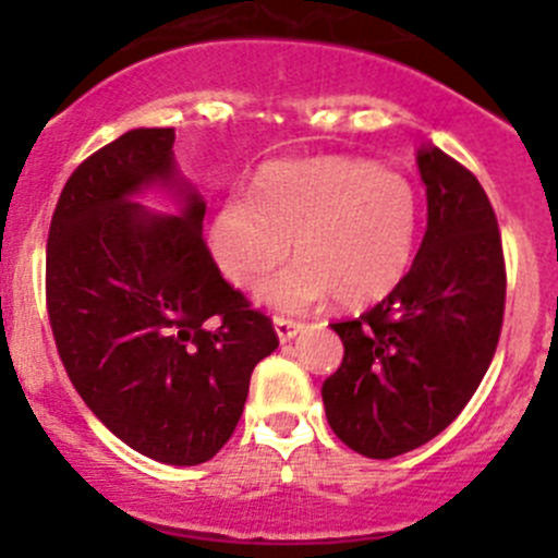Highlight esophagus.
Listing matches in <instances>:
<instances>
[{
	"label": "esophagus",
	"instance_id": "1",
	"mask_svg": "<svg viewBox=\"0 0 558 558\" xmlns=\"http://www.w3.org/2000/svg\"><path fill=\"white\" fill-rule=\"evenodd\" d=\"M302 329H305V324H302V320L280 318V315L275 318V335H278L280 342H291L296 335H300Z\"/></svg>",
	"mask_w": 558,
	"mask_h": 558
}]
</instances>
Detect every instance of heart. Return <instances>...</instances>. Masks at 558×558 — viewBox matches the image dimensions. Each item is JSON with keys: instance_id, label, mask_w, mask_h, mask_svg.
Returning a JSON list of instances; mask_svg holds the SVG:
<instances>
[{"instance_id": "heart-1", "label": "heart", "mask_w": 558, "mask_h": 558, "mask_svg": "<svg viewBox=\"0 0 558 558\" xmlns=\"http://www.w3.org/2000/svg\"><path fill=\"white\" fill-rule=\"evenodd\" d=\"M421 229L415 185L375 161H278L258 170L251 196H227L207 229L223 278L256 291L289 251L300 262L258 294L280 313L335 296L364 307L391 294L413 264Z\"/></svg>"}]
</instances>
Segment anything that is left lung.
<instances>
[{"mask_svg":"<svg viewBox=\"0 0 558 558\" xmlns=\"http://www.w3.org/2000/svg\"><path fill=\"white\" fill-rule=\"evenodd\" d=\"M415 161L426 232L413 267L373 311L331 324L345 356L320 388L331 432L367 459L440 435L481 386L502 329V240L486 191L435 145Z\"/></svg>","mask_w":558,"mask_h":558,"instance_id":"obj_1","label":"left lung"}]
</instances>
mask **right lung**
I'll return each instance as SVG.
<instances>
[{
    "instance_id": "add662e5",
    "label": "right lung",
    "mask_w": 558,
    "mask_h": 558,
    "mask_svg": "<svg viewBox=\"0 0 558 558\" xmlns=\"http://www.w3.org/2000/svg\"><path fill=\"white\" fill-rule=\"evenodd\" d=\"M174 129H132L66 180L48 232V315L72 386L148 459H213L243 415L272 320L218 272L205 199L174 161ZM165 190L179 216L136 199Z\"/></svg>"
}]
</instances>
